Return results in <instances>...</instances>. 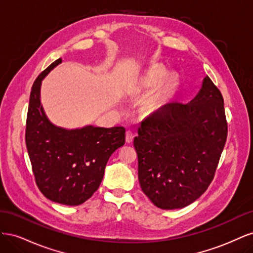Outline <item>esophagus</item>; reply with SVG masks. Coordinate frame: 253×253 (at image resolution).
I'll use <instances>...</instances> for the list:
<instances>
[{
	"mask_svg": "<svg viewBox=\"0 0 253 253\" xmlns=\"http://www.w3.org/2000/svg\"><path fill=\"white\" fill-rule=\"evenodd\" d=\"M133 139H134V134L131 131H127L126 133V143H132Z\"/></svg>",
	"mask_w": 253,
	"mask_h": 253,
	"instance_id": "esophagus-1",
	"label": "esophagus"
}]
</instances>
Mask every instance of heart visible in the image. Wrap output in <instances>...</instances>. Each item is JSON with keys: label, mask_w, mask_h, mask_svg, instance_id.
<instances>
[{"label": "heart", "mask_w": 253, "mask_h": 253, "mask_svg": "<svg viewBox=\"0 0 253 253\" xmlns=\"http://www.w3.org/2000/svg\"><path fill=\"white\" fill-rule=\"evenodd\" d=\"M167 70L163 66H154L150 68V70L145 73L143 76L138 79L133 87V91L136 94L141 93V91L148 89L150 87H153L157 85L160 82H162L165 77L167 76ZM174 83V77H169L167 81V85L171 86ZM156 103L153 104V106H155Z\"/></svg>", "instance_id": "b5f03b06"}]
</instances>
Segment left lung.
<instances>
[{
  "instance_id": "8db88e82",
  "label": "left lung",
  "mask_w": 253,
  "mask_h": 253,
  "mask_svg": "<svg viewBox=\"0 0 253 253\" xmlns=\"http://www.w3.org/2000/svg\"><path fill=\"white\" fill-rule=\"evenodd\" d=\"M227 132L223 96L207 76L189 103H167L141 122L134 145L143 193L164 210L195 202L214 177Z\"/></svg>"
}]
</instances>
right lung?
Segmentation results:
<instances>
[{
  "label": "right lung",
  "instance_id": "right-lung-1",
  "mask_svg": "<svg viewBox=\"0 0 253 253\" xmlns=\"http://www.w3.org/2000/svg\"><path fill=\"white\" fill-rule=\"evenodd\" d=\"M61 63L59 58L34 83L25 140L37 186L43 195L58 204L78 206L100 186L110 156L125 144L126 128L91 125L66 128L52 124L41 103V85Z\"/></svg>",
  "mask_w": 253,
  "mask_h": 253
}]
</instances>
